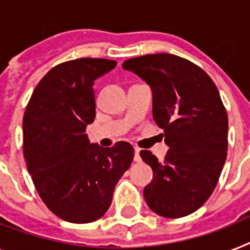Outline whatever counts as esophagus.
Returning a JSON list of instances; mask_svg holds the SVG:
<instances>
[{
	"instance_id": "34e87169",
	"label": "esophagus",
	"mask_w": 250,
	"mask_h": 250,
	"mask_svg": "<svg viewBox=\"0 0 250 250\" xmlns=\"http://www.w3.org/2000/svg\"><path fill=\"white\" fill-rule=\"evenodd\" d=\"M135 162H141V157H140V149L135 148V157H133Z\"/></svg>"
}]
</instances>
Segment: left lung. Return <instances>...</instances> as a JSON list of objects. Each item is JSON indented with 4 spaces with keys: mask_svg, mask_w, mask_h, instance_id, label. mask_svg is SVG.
Segmentation results:
<instances>
[{
    "mask_svg": "<svg viewBox=\"0 0 250 250\" xmlns=\"http://www.w3.org/2000/svg\"><path fill=\"white\" fill-rule=\"evenodd\" d=\"M122 66L150 86L153 119L168 146L164 162L140 152L153 170L145 201L161 217H186L213 193L227 157L229 118L218 88L202 68L168 53L131 58Z\"/></svg>",
    "mask_w": 250,
    "mask_h": 250,
    "instance_id": "left-lung-1",
    "label": "left lung"
}]
</instances>
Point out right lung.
I'll return each instance as SVG.
<instances>
[{
  "mask_svg": "<svg viewBox=\"0 0 250 250\" xmlns=\"http://www.w3.org/2000/svg\"><path fill=\"white\" fill-rule=\"evenodd\" d=\"M115 61L80 58L53 67L37 84L23 118L27 168L44 204L63 221H97L111 205L118 180L133 160L132 145L90 144L94 80Z\"/></svg>",
  "mask_w": 250,
  "mask_h": 250,
  "instance_id": "add662e5",
  "label": "right lung"
}]
</instances>
